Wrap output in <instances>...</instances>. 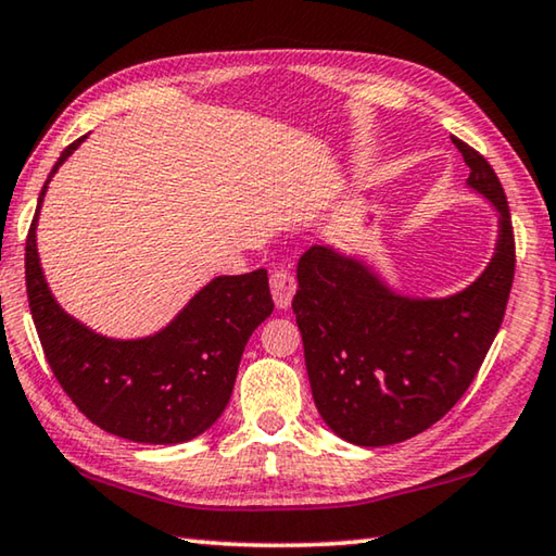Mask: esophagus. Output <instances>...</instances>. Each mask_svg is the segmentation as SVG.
<instances>
[{
    "instance_id": "obj_1",
    "label": "esophagus",
    "mask_w": 556,
    "mask_h": 556,
    "mask_svg": "<svg viewBox=\"0 0 556 556\" xmlns=\"http://www.w3.org/2000/svg\"><path fill=\"white\" fill-rule=\"evenodd\" d=\"M269 287H271V296H275V304L279 309H289V304H292V296L296 292V279L289 269H275L271 271V279H269Z\"/></svg>"
}]
</instances>
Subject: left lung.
<instances>
[{
    "label": "left lung",
    "mask_w": 556,
    "mask_h": 556,
    "mask_svg": "<svg viewBox=\"0 0 556 556\" xmlns=\"http://www.w3.org/2000/svg\"><path fill=\"white\" fill-rule=\"evenodd\" d=\"M453 143L470 167L468 188L497 213L495 252L468 287L413 296L333 244H314L299 257L292 306L312 395L346 443H403L443 418L468 391L505 316L515 277L505 190L478 151Z\"/></svg>",
    "instance_id": "1"
}]
</instances>
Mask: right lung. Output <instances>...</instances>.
<instances>
[{
  "label": "right lung",
  "instance_id": "obj_1",
  "mask_svg": "<svg viewBox=\"0 0 556 556\" xmlns=\"http://www.w3.org/2000/svg\"><path fill=\"white\" fill-rule=\"evenodd\" d=\"M84 140L61 153L26 237V294L34 326L61 389L88 420L134 443H188L223 416L247 341L275 309L267 269L210 279L151 337H103L74 319L43 277L37 225L51 178Z\"/></svg>",
  "mask_w": 556,
  "mask_h": 556
}]
</instances>
